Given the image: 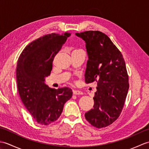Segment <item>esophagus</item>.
<instances>
[{
  "instance_id": "34e87169",
  "label": "esophagus",
  "mask_w": 149,
  "mask_h": 149,
  "mask_svg": "<svg viewBox=\"0 0 149 149\" xmlns=\"http://www.w3.org/2000/svg\"><path fill=\"white\" fill-rule=\"evenodd\" d=\"M73 94L76 95H83V93L81 91L77 90H73Z\"/></svg>"
}]
</instances>
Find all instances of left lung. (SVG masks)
Instances as JSON below:
<instances>
[{
	"mask_svg": "<svg viewBox=\"0 0 149 149\" xmlns=\"http://www.w3.org/2000/svg\"><path fill=\"white\" fill-rule=\"evenodd\" d=\"M86 43L88 56L85 82H97L93 108L85 113L90 124L105 127L118 118L129 88L122 53L106 34L99 31L75 33Z\"/></svg>",
	"mask_w": 149,
	"mask_h": 149,
	"instance_id": "1",
	"label": "left lung"
}]
</instances>
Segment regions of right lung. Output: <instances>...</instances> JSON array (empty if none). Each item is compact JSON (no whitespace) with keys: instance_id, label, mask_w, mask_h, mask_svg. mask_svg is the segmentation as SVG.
Returning <instances> with one entry per match:
<instances>
[{"instance_id":"1","label":"right lung","mask_w":149,"mask_h":149,"mask_svg":"<svg viewBox=\"0 0 149 149\" xmlns=\"http://www.w3.org/2000/svg\"><path fill=\"white\" fill-rule=\"evenodd\" d=\"M70 33H52L40 37L26 47L19 56L17 81L24 105L41 125L58 120L66 101L72 96L70 88H49L45 77L52 69L54 58Z\"/></svg>"}]
</instances>
